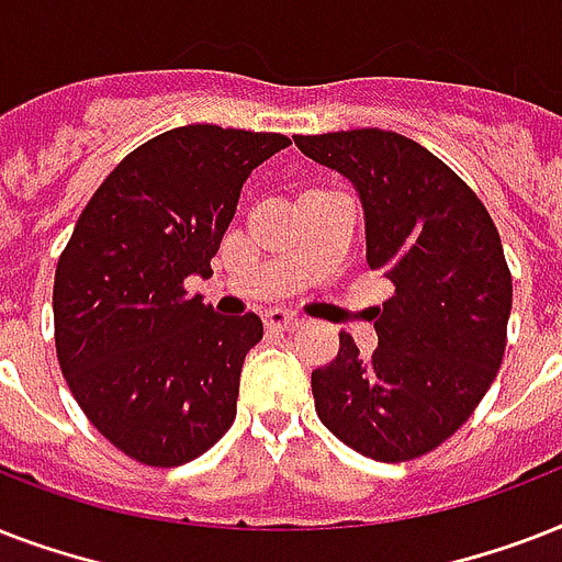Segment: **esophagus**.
<instances>
[{
  "label": "esophagus",
  "instance_id": "obj_1",
  "mask_svg": "<svg viewBox=\"0 0 562 562\" xmlns=\"http://www.w3.org/2000/svg\"><path fill=\"white\" fill-rule=\"evenodd\" d=\"M300 324H303V321H300L294 312H285V308H271V312L265 315V326L280 329V333H294Z\"/></svg>",
  "mask_w": 562,
  "mask_h": 562
}]
</instances>
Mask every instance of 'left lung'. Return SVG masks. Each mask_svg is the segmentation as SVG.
<instances>
[{"mask_svg": "<svg viewBox=\"0 0 562 562\" xmlns=\"http://www.w3.org/2000/svg\"><path fill=\"white\" fill-rule=\"evenodd\" d=\"M294 145L356 187L370 271L393 282L375 308L373 356L341 333L338 359L312 370L317 417L373 461L419 458L470 419L502 368L514 285L498 229L408 136L359 127Z\"/></svg>", "mask_w": 562, "mask_h": 562, "instance_id": "1", "label": "left lung"}]
</instances>
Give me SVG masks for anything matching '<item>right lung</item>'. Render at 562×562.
<instances>
[{
	"label": "right lung",
	"instance_id": "right-lung-1",
	"mask_svg": "<svg viewBox=\"0 0 562 562\" xmlns=\"http://www.w3.org/2000/svg\"><path fill=\"white\" fill-rule=\"evenodd\" d=\"M291 139L187 125L131 151L95 189L55 271V344L90 423L148 467L194 461L236 419L262 321L224 317L183 282L210 259L256 166Z\"/></svg>",
	"mask_w": 562,
	"mask_h": 562
}]
</instances>
